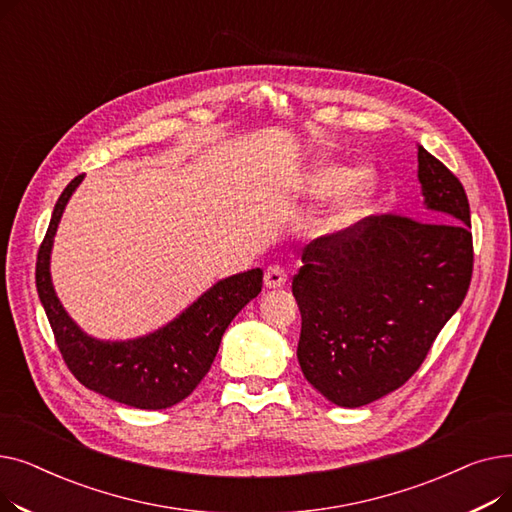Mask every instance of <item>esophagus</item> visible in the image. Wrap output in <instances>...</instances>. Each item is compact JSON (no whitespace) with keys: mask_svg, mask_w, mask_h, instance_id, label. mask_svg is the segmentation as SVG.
I'll use <instances>...</instances> for the list:
<instances>
[{"mask_svg":"<svg viewBox=\"0 0 512 512\" xmlns=\"http://www.w3.org/2000/svg\"><path fill=\"white\" fill-rule=\"evenodd\" d=\"M263 280H265V286H267V288H280V286L286 284L288 272L284 270V265L274 263V265H270V267H267V270H265Z\"/></svg>","mask_w":512,"mask_h":512,"instance_id":"1","label":"esophagus"}]
</instances>
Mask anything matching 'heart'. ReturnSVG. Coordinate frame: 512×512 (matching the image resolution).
<instances>
[{
    "instance_id": "b5f03b06",
    "label": "heart",
    "mask_w": 512,
    "mask_h": 512,
    "mask_svg": "<svg viewBox=\"0 0 512 512\" xmlns=\"http://www.w3.org/2000/svg\"><path fill=\"white\" fill-rule=\"evenodd\" d=\"M307 186L309 193L317 197L332 195L346 186V191L340 197L330 220L332 226H346L357 220L365 205L369 203L371 195L375 193V178L367 170L353 174L351 170H346L342 166L326 164L313 170V174L307 180Z\"/></svg>"
}]
</instances>
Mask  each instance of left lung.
I'll return each mask as SVG.
<instances>
[{
  "label": "left lung",
  "instance_id": "left-lung-1",
  "mask_svg": "<svg viewBox=\"0 0 512 512\" xmlns=\"http://www.w3.org/2000/svg\"><path fill=\"white\" fill-rule=\"evenodd\" d=\"M417 159L425 220L382 213L315 238L292 278L301 369L338 407L369 405L409 382L471 284L465 188L421 145Z\"/></svg>",
  "mask_w": 512,
  "mask_h": 512
}]
</instances>
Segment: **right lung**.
<instances>
[{
	"label": "right lung",
	"mask_w": 512,
	"mask_h": 512,
	"mask_svg": "<svg viewBox=\"0 0 512 512\" xmlns=\"http://www.w3.org/2000/svg\"><path fill=\"white\" fill-rule=\"evenodd\" d=\"M83 180L76 176L53 207L37 253V292L64 363L85 388L137 409H168L191 394L209 371L236 313L261 292L263 272L230 276L209 288L172 324L128 342H101L68 317L53 292L49 253L62 211Z\"/></svg>",
	"instance_id": "obj_1"
}]
</instances>
